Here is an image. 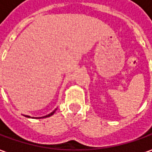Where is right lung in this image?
<instances>
[{
	"mask_svg": "<svg viewBox=\"0 0 152 152\" xmlns=\"http://www.w3.org/2000/svg\"><path fill=\"white\" fill-rule=\"evenodd\" d=\"M55 110H56V109H55ZM55 110H54L53 112L50 113V114H48V115H46V116H45V117H43V118H47V117H50V116H51V115H53V114H54V113L55 112ZM26 117H28V118H30L29 116H26Z\"/></svg>",
	"mask_w": 152,
	"mask_h": 152,
	"instance_id": "right-lung-1",
	"label": "right lung"
}]
</instances>
